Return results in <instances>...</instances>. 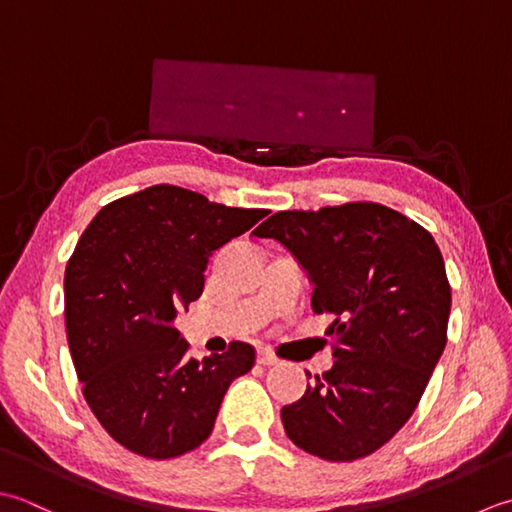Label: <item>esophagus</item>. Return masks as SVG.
Segmentation results:
<instances>
[{
	"label": "esophagus",
	"mask_w": 512,
	"mask_h": 512,
	"mask_svg": "<svg viewBox=\"0 0 512 512\" xmlns=\"http://www.w3.org/2000/svg\"><path fill=\"white\" fill-rule=\"evenodd\" d=\"M256 360H258V364H265V367H271V364H278V358L274 356V353H269V351H258Z\"/></svg>",
	"instance_id": "1"
}]
</instances>
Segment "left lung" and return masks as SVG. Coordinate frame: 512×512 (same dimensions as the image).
<instances>
[{
    "label": "left lung",
    "mask_w": 512,
    "mask_h": 512,
    "mask_svg": "<svg viewBox=\"0 0 512 512\" xmlns=\"http://www.w3.org/2000/svg\"><path fill=\"white\" fill-rule=\"evenodd\" d=\"M254 236L287 247L314 285L311 307L336 318L327 329L336 362L283 406L287 437L327 462L371 455L413 415L446 347L440 247L380 203L278 212Z\"/></svg>",
    "instance_id": "1"
}]
</instances>
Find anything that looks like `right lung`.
Returning a JSON list of instances; mask_svg holds the SVG:
<instances>
[{
	"label": "right lung",
	"mask_w": 512,
	"mask_h": 512,
	"mask_svg": "<svg viewBox=\"0 0 512 512\" xmlns=\"http://www.w3.org/2000/svg\"><path fill=\"white\" fill-rule=\"evenodd\" d=\"M265 210L210 203L176 185L123 196L92 218L66 265V333L92 413L128 451L170 460L210 437L256 351L232 342L198 362L174 327L203 294L212 252Z\"/></svg>",
	"instance_id": "right-lung-1"
}]
</instances>
